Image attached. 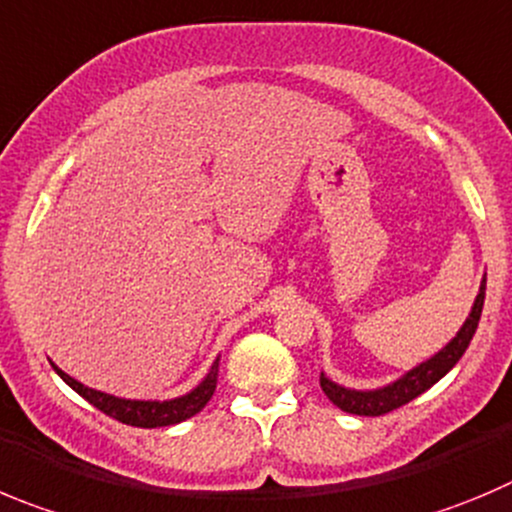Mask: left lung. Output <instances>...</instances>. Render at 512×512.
I'll return each mask as SVG.
<instances>
[{
	"mask_svg": "<svg viewBox=\"0 0 512 512\" xmlns=\"http://www.w3.org/2000/svg\"><path fill=\"white\" fill-rule=\"evenodd\" d=\"M482 303H485V278L480 283V293H477L475 305H472L470 315H467V321L462 323V328L457 331V336L452 338L447 346L442 348L439 353H434L432 358H427L424 364L414 366L412 371L396 379L394 384L381 386V389L374 391H356V389H346V386H338L336 381L328 379L326 374H321V389L326 391L328 399L336 404L338 409L348 414H358V417H381V414H389L394 409L404 407L412 399H417L419 394L429 389V386L437 384L452 366L457 364L462 358V353L467 351L470 346L472 336L477 331V323H480L482 315Z\"/></svg>",
	"mask_w": 512,
	"mask_h": 512,
	"instance_id": "left-lung-1",
	"label": "left lung"
}]
</instances>
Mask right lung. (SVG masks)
I'll return each instance as SVG.
<instances>
[{
    "label": "right lung",
    "mask_w": 512,
    "mask_h": 512,
    "mask_svg": "<svg viewBox=\"0 0 512 512\" xmlns=\"http://www.w3.org/2000/svg\"><path fill=\"white\" fill-rule=\"evenodd\" d=\"M52 364V361H50ZM52 369L57 371L65 384L70 389L78 391L85 401H90L95 409H100L108 417L118 419L123 424H131V427H143V429H156V427H169V424H179L184 419L194 417V414L202 412L207 407V401L212 399L214 389H217V374H219V358L212 364L209 374L204 376L202 384L197 389H191L189 394L176 396L169 401H138V399H118L113 394H103V391L88 389L85 384L75 381L73 376H68L62 369H57L52 364Z\"/></svg>",
    "instance_id": "add662e5"
}]
</instances>
